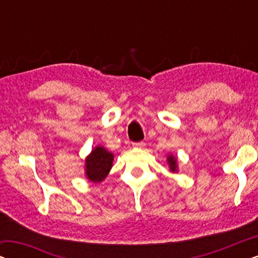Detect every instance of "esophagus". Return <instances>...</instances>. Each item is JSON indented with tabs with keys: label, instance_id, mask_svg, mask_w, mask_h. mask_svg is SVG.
<instances>
[{
	"label": "esophagus",
	"instance_id": "34e87169",
	"mask_svg": "<svg viewBox=\"0 0 258 258\" xmlns=\"http://www.w3.org/2000/svg\"><path fill=\"white\" fill-rule=\"evenodd\" d=\"M133 146H134V148H143L146 144H144V142H135V143H133Z\"/></svg>",
	"mask_w": 258,
	"mask_h": 258
}]
</instances>
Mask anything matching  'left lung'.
<instances>
[{"instance_id":"1","label":"left lung","mask_w":258,"mask_h":258,"mask_svg":"<svg viewBox=\"0 0 258 258\" xmlns=\"http://www.w3.org/2000/svg\"><path fill=\"white\" fill-rule=\"evenodd\" d=\"M167 161H168V164H169V168H170V170L172 172H176L177 171V160H176V157L174 155H169L167 157Z\"/></svg>"}]
</instances>
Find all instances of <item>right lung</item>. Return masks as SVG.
I'll use <instances>...</instances> for the list:
<instances>
[{
	"instance_id": "obj_1",
	"label": "right lung",
	"mask_w": 258,
	"mask_h": 258,
	"mask_svg": "<svg viewBox=\"0 0 258 258\" xmlns=\"http://www.w3.org/2000/svg\"><path fill=\"white\" fill-rule=\"evenodd\" d=\"M114 155L104 147H96L86 158V176L94 183L102 182L112 167Z\"/></svg>"
}]
</instances>
